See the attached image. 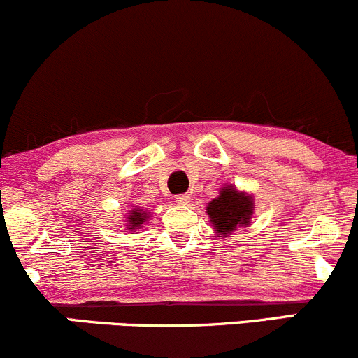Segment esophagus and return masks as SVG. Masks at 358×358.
<instances>
[{
	"mask_svg": "<svg viewBox=\"0 0 358 358\" xmlns=\"http://www.w3.org/2000/svg\"><path fill=\"white\" fill-rule=\"evenodd\" d=\"M176 202L182 206H190L192 202V195L190 194H182V195H176Z\"/></svg>",
	"mask_w": 358,
	"mask_h": 358,
	"instance_id": "obj_1",
	"label": "esophagus"
}]
</instances>
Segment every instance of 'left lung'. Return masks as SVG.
I'll use <instances>...</instances> for the list:
<instances>
[{
  "instance_id": "left-lung-1",
  "label": "left lung",
  "mask_w": 358,
  "mask_h": 358,
  "mask_svg": "<svg viewBox=\"0 0 358 358\" xmlns=\"http://www.w3.org/2000/svg\"><path fill=\"white\" fill-rule=\"evenodd\" d=\"M206 213L214 231L224 236L236 227H248L254 213V199L233 185H227L221 189L220 197L209 202Z\"/></svg>"
}]
</instances>
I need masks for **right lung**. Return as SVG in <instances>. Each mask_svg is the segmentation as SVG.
Here are the masks:
<instances>
[{
  "mask_svg": "<svg viewBox=\"0 0 358 358\" xmlns=\"http://www.w3.org/2000/svg\"><path fill=\"white\" fill-rule=\"evenodd\" d=\"M149 220V213L142 209H134L130 210L129 216H127V227L130 229H138L144 224V221Z\"/></svg>",
  "mask_w": 358,
  "mask_h": 358,
  "instance_id": "right-lung-1",
  "label": "right lung"
}]
</instances>
